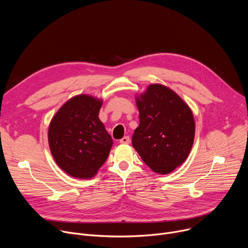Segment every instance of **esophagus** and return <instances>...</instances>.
<instances>
[{
    "label": "esophagus",
    "instance_id": "34e87169",
    "mask_svg": "<svg viewBox=\"0 0 248 248\" xmlns=\"http://www.w3.org/2000/svg\"><path fill=\"white\" fill-rule=\"evenodd\" d=\"M130 142L129 136H124L122 139H120V143L122 144H128Z\"/></svg>",
    "mask_w": 248,
    "mask_h": 248
}]
</instances>
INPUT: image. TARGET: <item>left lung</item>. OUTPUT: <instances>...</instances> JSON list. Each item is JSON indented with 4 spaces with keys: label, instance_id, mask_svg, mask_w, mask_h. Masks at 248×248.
I'll use <instances>...</instances> for the list:
<instances>
[{
    "label": "left lung",
    "instance_id": "1",
    "mask_svg": "<svg viewBox=\"0 0 248 248\" xmlns=\"http://www.w3.org/2000/svg\"><path fill=\"white\" fill-rule=\"evenodd\" d=\"M139 126L132 146L143 162L158 173H169L181 166L191 150L195 124L191 110L170 88L151 84L136 97Z\"/></svg>",
    "mask_w": 248,
    "mask_h": 248
}]
</instances>
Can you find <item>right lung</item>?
Masks as SVG:
<instances>
[{"instance_id":"right-lung-1","label":"right lung","mask_w":248,"mask_h":248,"mask_svg":"<svg viewBox=\"0 0 248 248\" xmlns=\"http://www.w3.org/2000/svg\"><path fill=\"white\" fill-rule=\"evenodd\" d=\"M102 100L88 95L69 99L51 121L48 140L58 166L69 175L91 179L107 160L111 135L98 115Z\"/></svg>"}]
</instances>
